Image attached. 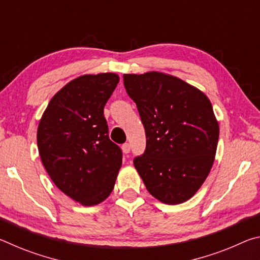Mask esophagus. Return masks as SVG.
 <instances>
[{
	"label": "esophagus",
	"instance_id": "obj_1",
	"mask_svg": "<svg viewBox=\"0 0 260 260\" xmlns=\"http://www.w3.org/2000/svg\"><path fill=\"white\" fill-rule=\"evenodd\" d=\"M121 149H122V152L124 153H129V151H131V146H129V143H125V144H122V147H121Z\"/></svg>",
	"mask_w": 260,
	"mask_h": 260
}]
</instances>
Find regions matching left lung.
<instances>
[{
	"instance_id": "obj_1",
	"label": "left lung",
	"mask_w": 260,
	"mask_h": 260,
	"mask_svg": "<svg viewBox=\"0 0 260 260\" xmlns=\"http://www.w3.org/2000/svg\"><path fill=\"white\" fill-rule=\"evenodd\" d=\"M146 129L144 153L134 166L148 191L165 204L195 195L213 165L219 124L203 91L161 72L124 74Z\"/></svg>"
}]
</instances>
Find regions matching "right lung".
<instances>
[{"label": "right lung", "mask_w": 260, "mask_h": 260, "mask_svg": "<svg viewBox=\"0 0 260 260\" xmlns=\"http://www.w3.org/2000/svg\"><path fill=\"white\" fill-rule=\"evenodd\" d=\"M118 82L116 73L78 77L55 94L39 122L43 166L59 190L85 206L108 199L121 167L103 111Z\"/></svg>", "instance_id": "1"}]
</instances>
